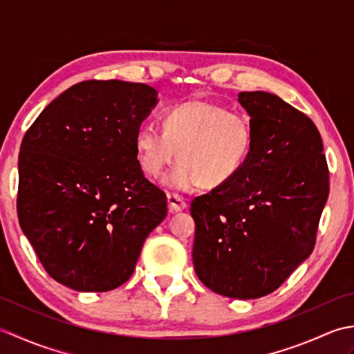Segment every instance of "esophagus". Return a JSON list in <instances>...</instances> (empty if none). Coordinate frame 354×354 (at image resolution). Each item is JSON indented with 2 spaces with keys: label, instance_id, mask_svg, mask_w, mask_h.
I'll list each match as a JSON object with an SVG mask.
<instances>
[{
  "label": "esophagus",
  "instance_id": "1",
  "mask_svg": "<svg viewBox=\"0 0 354 354\" xmlns=\"http://www.w3.org/2000/svg\"><path fill=\"white\" fill-rule=\"evenodd\" d=\"M167 202H169L170 213L183 212V209L187 207L185 199H183L181 196H178V194H175V193H167Z\"/></svg>",
  "mask_w": 354,
  "mask_h": 354
}]
</instances>
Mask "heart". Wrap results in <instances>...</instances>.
<instances>
[{"label":"heart","mask_w":354,"mask_h":354,"mask_svg":"<svg viewBox=\"0 0 354 354\" xmlns=\"http://www.w3.org/2000/svg\"><path fill=\"white\" fill-rule=\"evenodd\" d=\"M162 131L141 127L135 137L138 160L150 176H160L178 156L164 184L179 192L228 184L243 167L252 147V126L243 114L222 104L194 99L161 115Z\"/></svg>","instance_id":"obj_1"}]
</instances>
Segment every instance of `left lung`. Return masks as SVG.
Segmentation results:
<instances>
[{
  "label": "left lung",
  "instance_id": "obj_1",
  "mask_svg": "<svg viewBox=\"0 0 354 354\" xmlns=\"http://www.w3.org/2000/svg\"><path fill=\"white\" fill-rule=\"evenodd\" d=\"M252 126L243 167L192 201L193 265L219 295L265 297L309 257L328 198V167L312 120L270 93H240Z\"/></svg>",
  "mask_w": 354,
  "mask_h": 354
}]
</instances>
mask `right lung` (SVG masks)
<instances>
[{
	"instance_id": "add662e5",
	"label": "right lung",
	"mask_w": 354,
	"mask_h": 354,
	"mask_svg": "<svg viewBox=\"0 0 354 354\" xmlns=\"http://www.w3.org/2000/svg\"><path fill=\"white\" fill-rule=\"evenodd\" d=\"M156 89L123 80L73 85L26 132L18 160L21 230L51 278L79 292L129 280L167 198L142 175L135 137Z\"/></svg>"
}]
</instances>
